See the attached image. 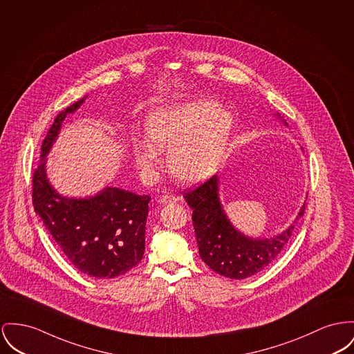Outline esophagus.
<instances>
[{
    "instance_id": "1",
    "label": "esophagus",
    "mask_w": 354,
    "mask_h": 354,
    "mask_svg": "<svg viewBox=\"0 0 354 354\" xmlns=\"http://www.w3.org/2000/svg\"><path fill=\"white\" fill-rule=\"evenodd\" d=\"M178 198H177V196H174V194H164V196H161L160 197V204H171V203H176Z\"/></svg>"
}]
</instances>
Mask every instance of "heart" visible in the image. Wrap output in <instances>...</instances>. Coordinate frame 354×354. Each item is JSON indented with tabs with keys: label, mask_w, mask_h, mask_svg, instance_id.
I'll return each mask as SVG.
<instances>
[{
	"label": "heart",
	"mask_w": 354,
	"mask_h": 354,
	"mask_svg": "<svg viewBox=\"0 0 354 354\" xmlns=\"http://www.w3.org/2000/svg\"><path fill=\"white\" fill-rule=\"evenodd\" d=\"M230 110L212 99H198L160 107L146 119V141L134 146L133 157L143 171H151L157 151L169 150L167 164L174 177L198 183L220 164L234 129Z\"/></svg>",
	"instance_id": "heart-1"
}]
</instances>
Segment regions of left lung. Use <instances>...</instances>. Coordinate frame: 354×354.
Returning a JSON list of instances; mask_svg holds the SVG:
<instances>
[{"label":"left lung","instance_id":"1","mask_svg":"<svg viewBox=\"0 0 354 354\" xmlns=\"http://www.w3.org/2000/svg\"><path fill=\"white\" fill-rule=\"evenodd\" d=\"M184 197L193 209L192 221L200 258L214 272L231 279L250 278L270 266L290 240L297 220L305 213L304 204L294 223L282 234L257 239L237 231L227 217L218 197L217 176L184 193Z\"/></svg>","mask_w":354,"mask_h":354}]
</instances>
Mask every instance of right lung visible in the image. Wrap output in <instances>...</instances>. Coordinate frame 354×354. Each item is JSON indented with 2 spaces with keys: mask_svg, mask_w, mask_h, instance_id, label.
Returning <instances> with one entry per match:
<instances>
[{
  "mask_svg": "<svg viewBox=\"0 0 354 354\" xmlns=\"http://www.w3.org/2000/svg\"><path fill=\"white\" fill-rule=\"evenodd\" d=\"M84 97L62 111L48 130L33 173V207L49 235L80 272L95 279H113L136 267L145 254V231L150 196L104 188L86 198L64 197L47 178V156L67 114Z\"/></svg>",
  "mask_w": 354,
  "mask_h": 354,
  "instance_id": "1",
  "label": "right lung"
}]
</instances>
